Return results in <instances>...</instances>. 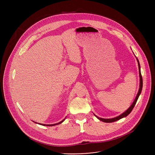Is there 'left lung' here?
<instances>
[{
    "mask_svg": "<svg viewBox=\"0 0 155 155\" xmlns=\"http://www.w3.org/2000/svg\"><path fill=\"white\" fill-rule=\"evenodd\" d=\"M137 59V62H138V66H139V77H140V84H139V91L137 93V94L134 101V102H132V104H131V105L129 107V108L128 109H127L126 111L124 112H123L122 114H121L120 115L117 117H115V118H108V119H105V118H99L97 116H96L95 114H94L97 118H98L99 120H101V121H103V122H105V123H112V122H114V121H116L117 120H119L123 118H124L126 117H127L132 110V109H133V108L134 107L137 101V99L142 92V86H143V81H142V75H141V72H140V63H139V61L137 59V58H136Z\"/></svg>",
    "mask_w": 155,
    "mask_h": 155,
    "instance_id": "obj_1",
    "label": "left lung"
}]
</instances>
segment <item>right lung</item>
Returning a JSON list of instances; mask_svg holds the SVG:
<instances>
[{"label":"right lung","instance_id":"add662e5","mask_svg":"<svg viewBox=\"0 0 155 155\" xmlns=\"http://www.w3.org/2000/svg\"><path fill=\"white\" fill-rule=\"evenodd\" d=\"M65 118L63 120H62L61 121H60V122H59V123H56V124H45L38 123H36V122H35V123H37V124H41V125H42V126H56V125H58V124H59L62 123L65 120Z\"/></svg>","mask_w":155,"mask_h":155}]
</instances>
